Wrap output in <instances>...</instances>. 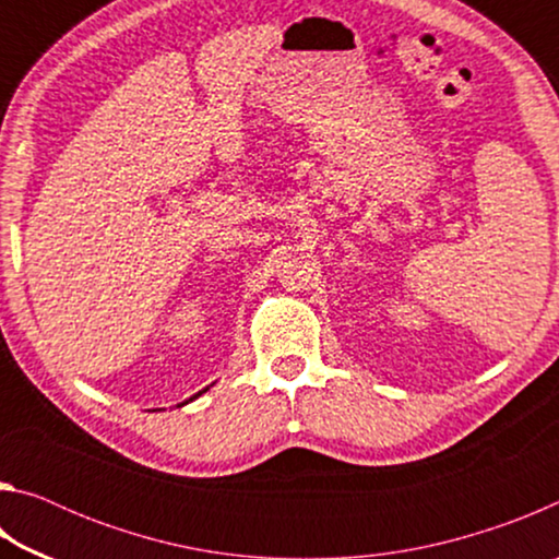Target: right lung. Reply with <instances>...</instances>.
<instances>
[{
	"mask_svg": "<svg viewBox=\"0 0 559 559\" xmlns=\"http://www.w3.org/2000/svg\"><path fill=\"white\" fill-rule=\"evenodd\" d=\"M206 390H210V386H206ZM206 390H202V392H197V394H194V396H192V400H197V396H200V394H204V392H206ZM192 400H187V402H192ZM187 402H182V404H177V406H185V404H187Z\"/></svg>",
	"mask_w": 559,
	"mask_h": 559,
	"instance_id": "obj_1",
	"label": "right lung"
}]
</instances>
